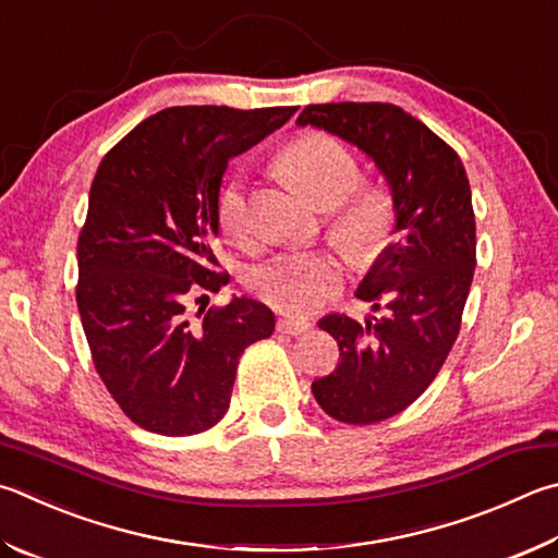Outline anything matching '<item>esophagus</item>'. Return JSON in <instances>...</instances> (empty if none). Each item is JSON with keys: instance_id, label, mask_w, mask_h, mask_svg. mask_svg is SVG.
<instances>
[{"instance_id": "obj_1", "label": "esophagus", "mask_w": 558, "mask_h": 558, "mask_svg": "<svg viewBox=\"0 0 558 558\" xmlns=\"http://www.w3.org/2000/svg\"><path fill=\"white\" fill-rule=\"evenodd\" d=\"M312 324L302 317H282L278 319V331L288 333V337H300V333L310 331Z\"/></svg>"}]
</instances>
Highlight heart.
Instances as JSON below:
<instances>
[{
	"instance_id": "1",
	"label": "heart",
	"mask_w": 558,
	"mask_h": 558,
	"mask_svg": "<svg viewBox=\"0 0 558 558\" xmlns=\"http://www.w3.org/2000/svg\"><path fill=\"white\" fill-rule=\"evenodd\" d=\"M278 166L314 207L324 209V231L351 266L368 268L390 246L395 197L376 182H361L356 154L339 138L310 131L282 148ZM217 221L239 246L253 239L251 199L244 178H231L217 197ZM343 268L329 251H292L248 272V288L280 312L302 314L339 290Z\"/></svg>"
}]
</instances>
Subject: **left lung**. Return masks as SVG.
Listing matches in <instances>:
<instances>
[{
	"label": "left lung",
	"mask_w": 558,
	"mask_h": 558,
	"mask_svg": "<svg viewBox=\"0 0 558 558\" xmlns=\"http://www.w3.org/2000/svg\"><path fill=\"white\" fill-rule=\"evenodd\" d=\"M300 126L356 144L388 178L398 241L361 282L383 317L359 324L333 312L319 322L339 343V366L312 383L314 400L343 424L395 417L437 378L461 331L475 270L471 185L456 150L390 102L310 105Z\"/></svg>",
	"instance_id": "8db88e82"
}]
</instances>
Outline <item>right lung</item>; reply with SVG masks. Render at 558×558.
I'll use <instances>...</instances> for the list:
<instances>
[{"mask_svg":"<svg viewBox=\"0 0 558 558\" xmlns=\"http://www.w3.org/2000/svg\"><path fill=\"white\" fill-rule=\"evenodd\" d=\"M298 107H170L107 150L77 236V310L99 378L126 417L190 437L225 417L251 343L276 329L256 300L207 302L229 282L211 241L231 158Z\"/></svg>","mask_w":558,"mask_h":558,"instance_id":"obj_1","label":"right lung"}]
</instances>
